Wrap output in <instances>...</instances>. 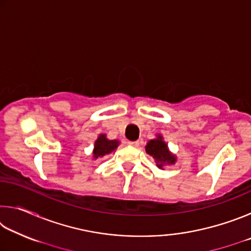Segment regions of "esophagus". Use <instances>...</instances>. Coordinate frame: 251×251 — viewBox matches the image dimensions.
<instances>
[{"label":"esophagus","mask_w":251,"mask_h":251,"mask_svg":"<svg viewBox=\"0 0 251 251\" xmlns=\"http://www.w3.org/2000/svg\"><path fill=\"white\" fill-rule=\"evenodd\" d=\"M127 144H128V145L131 146V147H138L139 146V142H128Z\"/></svg>","instance_id":"obj_1"}]
</instances>
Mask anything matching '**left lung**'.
Here are the masks:
<instances>
[{"label":"left lung","instance_id":"obj_1","mask_svg":"<svg viewBox=\"0 0 251 251\" xmlns=\"http://www.w3.org/2000/svg\"><path fill=\"white\" fill-rule=\"evenodd\" d=\"M145 151L154 158L156 166L159 169H164L165 166H169V165H175L177 161L176 155L169 151L167 143L164 141L160 134H157L156 138L151 139L146 144Z\"/></svg>","mask_w":251,"mask_h":251}]
</instances>
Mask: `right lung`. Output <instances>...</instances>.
<instances>
[{"mask_svg":"<svg viewBox=\"0 0 251 251\" xmlns=\"http://www.w3.org/2000/svg\"><path fill=\"white\" fill-rule=\"evenodd\" d=\"M120 143L121 142L117 139H108L106 134H100L94 143V150L92 152L93 159L101 158V157L115 151Z\"/></svg>","mask_w":251,"mask_h":251,"instance_id":"right-lung-1","label":"right lung"}]
</instances>
